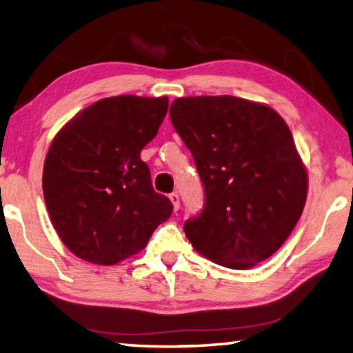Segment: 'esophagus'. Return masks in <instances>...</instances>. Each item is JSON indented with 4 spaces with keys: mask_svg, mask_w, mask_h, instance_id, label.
<instances>
[{
    "mask_svg": "<svg viewBox=\"0 0 353 353\" xmlns=\"http://www.w3.org/2000/svg\"><path fill=\"white\" fill-rule=\"evenodd\" d=\"M169 199H170V201L173 203V210H175V211L180 210V195H178L176 192H172L169 195Z\"/></svg>",
    "mask_w": 353,
    "mask_h": 353,
    "instance_id": "esophagus-1",
    "label": "esophagus"
}]
</instances>
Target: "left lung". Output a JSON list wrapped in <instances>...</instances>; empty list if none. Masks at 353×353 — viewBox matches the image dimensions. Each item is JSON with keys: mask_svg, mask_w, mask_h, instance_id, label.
Masks as SVG:
<instances>
[{"mask_svg": "<svg viewBox=\"0 0 353 353\" xmlns=\"http://www.w3.org/2000/svg\"><path fill=\"white\" fill-rule=\"evenodd\" d=\"M170 120L205 188L200 214L184 222L190 244L230 269L272 256L302 216L308 189L285 120L230 95L176 98Z\"/></svg>", "mask_w": 353, "mask_h": 353, "instance_id": "1", "label": "left lung"}]
</instances>
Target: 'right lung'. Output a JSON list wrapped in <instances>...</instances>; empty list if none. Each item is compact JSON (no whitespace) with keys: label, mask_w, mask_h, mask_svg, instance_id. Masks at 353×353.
Instances as JSON below:
<instances>
[{"label":"right lung","mask_w":353,"mask_h":353,"mask_svg":"<svg viewBox=\"0 0 353 353\" xmlns=\"http://www.w3.org/2000/svg\"><path fill=\"white\" fill-rule=\"evenodd\" d=\"M169 109V98L119 95L78 112L51 142L43 197L53 227L84 261L111 265L141 252L172 216L154 192L141 152Z\"/></svg>","instance_id":"obj_1"}]
</instances>
